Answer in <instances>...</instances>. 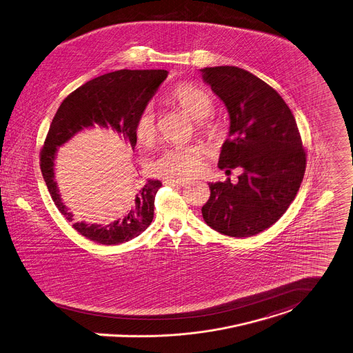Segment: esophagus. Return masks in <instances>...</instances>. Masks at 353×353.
<instances>
[{"instance_id": "obj_1", "label": "esophagus", "mask_w": 353, "mask_h": 353, "mask_svg": "<svg viewBox=\"0 0 353 353\" xmlns=\"http://www.w3.org/2000/svg\"><path fill=\"white\" fill-rule=\"evenodd\" d=\"M164 183L167 186H179V188H183V186H188L189 182L188 181H183V179H165Z\"/></svg>"}]
</instances>
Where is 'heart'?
<instances>
[{
    "label": "heart",
    "instance_id": "obj_1",
    "mask_svg": "<svg viewBox=\"0 0 353 353\" xmlns=\"http://www.w3.org/2000/svg\"><path fill=\"white\" fill-rule=\"evenodd\" d=\"M170 99L178 108H181L189 117L195 121L206 119L212 109L213 102L210 96L201 88L190 83L179 85L175 88ZM201 128L208 134H216L217 128L210 123H201ZM134 137L141 144H148L154 140L157 127H155V112L151 106H145L134 121ZM203 150L196 145H176L164 150L161 158L154 163L152 170L155 174L165 176L170 179L176 178H189L199 172L202 167Z\"/></svg>",
    "mask_w": 353,
    "mask_h": 353
}]
</instances>
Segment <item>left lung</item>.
Here are the masks:
<instances>
[{
    "label": "left lung",
    "instance_id": "obj_1",
    "mask_svg": "<svg viewBox=\"0 0 353 353\" xmlns=\"http://www.w3.org/2000/svg\"><path fill=\"white\" fill-rule=\"evenodd\" d=\"M199 71L229 114L219 167L243 170L234 185L209 183L202 217L226 236H255L285 214L299 190L306 168L299 130L283 98L252 72L234 65Z\"/></svg>",
    "mask_w": 353,
    "mask_h": 353
}]
</instances>
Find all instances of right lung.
I'll return each instance as SVG.
<instances>
[{"instance_id":"1","label":"right lung","mask_w":353,"mask_h":353,"mask_svg":"<svg viewBox=\"0 0 353 353\" xmlns=\"http://www.w3.org/2000/svg\"><path fill=\"white\" fill-rule=\"evenodd\" d=\"M165 70H119L94 78L61 103L46 137L40 168L48 192L59 212L72 223V213L62 201L55 181V158L58 148L85 129L98 127L112 129L120 134L132 150L136 145L134 121L148 105L167 78ZM161 181L148 179L129 195L128 208L124 216L108 225L74 223L72 228L86 239L103 244L116 245L141 234L154 220L155 195Z\"/></svg>"}]
</instances>
